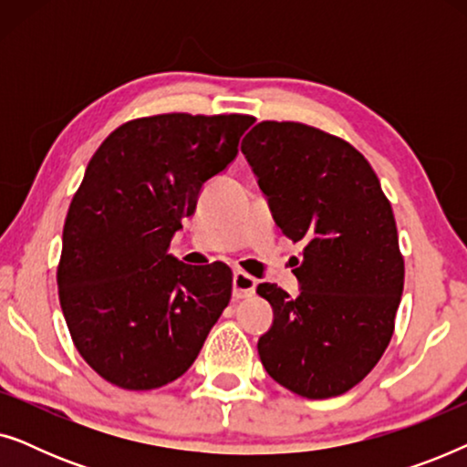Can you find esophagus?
<instances>
[{
    "label": "esophagus",
    "instance_id": "obj_1",
    "mask_svg": "<svg viewBox=\"0 0 467 467\" xmlns=\"http://www.w3.org/2000/svg\"><path fill=\"white\" fill-rule=\"evenodd\" d=\"M234 297L235 299H242V297H248L254 293V286H257V280H254L251 274L242 272V270H235L234 272Z\"/></svg>",
    "mask_w": 467,
    "mask_h": 467
}]
</instances>
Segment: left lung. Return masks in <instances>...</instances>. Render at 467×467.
Returning <instances> with one entry per match:
<instances>
[{
	"label": "left lung",
	"instance_id": "8db88e82",
	"mask_svg": "<svg viewBox=\"0 0 467 467\" xmlns=\"http://www.w3.org/2000/svg\"><path fill=\"white\" fill-rule=\"evenodd\" d=\"M242 152L276 225L304 242L297 297L257 286L274 310L261 363L302 398H336L366 379L393 336L404 259L391 203L366 157L315 127L264 120Z\"/></svg>",
	"mask_w": 467,
	"mask_h": 467
}]
</instances>
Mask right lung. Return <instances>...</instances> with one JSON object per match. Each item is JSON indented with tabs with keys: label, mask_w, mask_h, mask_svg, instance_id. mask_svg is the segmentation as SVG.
<instances>
[{
	"label": "right lung",
	"mask_w": 467,
	"mask_h": 467,
	"mask_svg": "<svg viewBox=\"0 0 467 467\" xmlns=\"http://www.w3.org/2000/svg\"><path fill=\"white\" fill-rule=\"evenodd\" d=\"M253 120L138 119L112 131L88 161L63 227L57 285L76 348L112 385L146 391L176 380L229 304L225 264L191 267L168 248Z\"/></svg>",
	"instance_id": "add662e5"
}]
</instances>
